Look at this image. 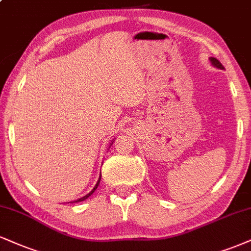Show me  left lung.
<instances>
[{
	"mask_svg": "<svg viewBox=\"0 0 251 251\" xmlns=\"http://www.w3.org/2000/svg\"><path fill=\"white\" fill-rule=\"evenodd\" d=\"M210 60H212L213 65L216 66V68H219V69H225V68H223V65L221 64V63H220L219 59H216V58H214V57H212V58H210Z\"/></svg>",
	"mask_w": 251,
	"mask_h": 251,
	"instance_id": "obj_1",
	"label": "left lung"
}]
</instances>
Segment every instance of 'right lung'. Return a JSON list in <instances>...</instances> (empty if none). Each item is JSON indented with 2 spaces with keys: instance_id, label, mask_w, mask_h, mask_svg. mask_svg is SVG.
I'll return each instance as SVG.
<instances>
[{
  "instance_id": "add662e5",
  "label": "right lung",
  "mask_w": 251,
  "mask_h": 251,
  "mask_svg": "<svg viewBox=\"0 0 251 251\" xmlns=\"http://www.w3.org/2000/svg\"><path fill=\"white\" fill-rule=\"evenodd\" d=\"M112 144H113V143H112ZM99 182H100V177H99L98 182H97V185L95 186V188H93V189H92V191H91V192H90V193H89V194H87V195H85V196H83V198H80V199H78V200H77L76 202H79V201H84V200H85V199H87V198H89V196H90V195H91V194H92V193L96 191V189H97V187H98V185H99Z\"/></svg>"
}]
</instances>
